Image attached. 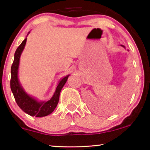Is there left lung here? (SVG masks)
Masks as SVG:
<instances>
[{
	"label": "left lung",
	"mask_w": 150,
	"mask_h": 150,
	"mask_svg": "<svg viewBox=\"0 0 150 150\" xmlns=\"http://www.w3.org/2000/svg\"><path fill=\"white\" fill-rule=\"evenodd\" d=\"M121 46H122V47H124V48H125V46H124V45H121Z\"/></svg>",
	"instance_id": "8db88e82"
}]
</instances>
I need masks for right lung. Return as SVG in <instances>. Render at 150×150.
<instances>
[{"instance_id": "right-lung-1", "label": "right lung", "mask_w": 150, "mask_h": 150, "mask_svg": "<svg viewBox=\"0 0 150 150\" xmlns=\"http://www.w3.org/2000/svg\"><path fill=\"white\" fill-rule=\"evenodd\" d=\"M26 38L21 44L16 49L14 54V60L11 68V81L10 86L13 94L16 103L24 112L33 117H42L48 115L54 111L59 100V96L61 89L66 83L69 76L67 75L59 82L54 95L48 101H38L34 98L28 95L20 85L18 79V67H19L20 58L26 45Z\"/></svg>"}]
</instances>
